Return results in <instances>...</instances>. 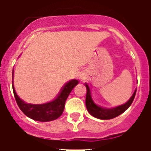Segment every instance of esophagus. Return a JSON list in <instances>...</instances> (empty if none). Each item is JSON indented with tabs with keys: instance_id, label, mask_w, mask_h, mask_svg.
<instances>
[{
	"instance_id": "obj_1",
	"label": "esophagus",
	"mask_w": 151,
	"mask_h": 151,
	"mask_svg": "<svg viewBox=\"0 0 151 151\" xmlns=\"http://www.w3.org/2000/svg\"><path fill=\"white\" fill-rule=\"evenodd\" d=\"M79 79L81 80V81H83V80H85L86 78V74L84 73H81L80 74H79Z\"/></svg>"
}]
</instances>
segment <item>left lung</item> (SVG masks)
<instances>
[{
	"instance_id": "obj_1",
	"label": "left lung",
	"mask_w": 151,
	"mask_h": 151,
	"mask_svg": "<svg viewBox=\"0 0 151 151\" xmlns=\"http://www.w3.org/2000/svg\"><path fill=\"white\" fill-rule=\"evenodd\" d=\"M86 107L88 112L91 116H93L95 118H98L100 120H110L113 119L115 117L118 116L119 115L122 114L124 111H125L129 108V106L132 104L135 95H136L137 90L134 91L133 95L131 96V98L124 104L117 106L115 108H107L101 107L99 105L96 104L94 100L92 99L91 93V90L87 83H86Z\"/></svg>"
}]
</instances>
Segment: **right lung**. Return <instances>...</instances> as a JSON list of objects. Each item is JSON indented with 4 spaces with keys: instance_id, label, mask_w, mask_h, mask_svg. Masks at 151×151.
Instances as JSON below:
<instances>
[{
    "instance_id": "right-lung-1",
    "label": "right lung",
    "mask_w": 151,
    "mask_h": 151,
    "mask_svg": "<svg viewBox=\"0 0 151 151\" xmlns=\"http://www.w3.org/2000/svg\"><path fill=\"white\" fill-rule=\"evenodd\" d=\"M13 79H14V69H13ZM12 83H13V91H14L15 99L21 111L27 116L32 120L41 121V122H47V121L56 120L58 117L62 115L66 99L70 94V92L72 91L73 87L78 84V81L75 79L70 80L63 86L60 94L57 95V97L55 99L43 104H32L23 101L22 99L19 98V96L15 91L14 82H12Z\"/></svg>"
}]
</instances>
